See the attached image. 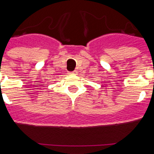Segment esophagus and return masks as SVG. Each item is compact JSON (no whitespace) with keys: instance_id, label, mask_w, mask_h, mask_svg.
<instances>
[{"instance_id":"esophagus-1","label":"esophagus","mask_w":154,"mask_h":154,"mask_svg":"<svg viewBox=\"0 0 154 154\" xmlns=\"http://www.w3.org/2000/svg\"><path fill=\"white\" fill-rule=\"evenodd\" d=\"M69 74H70V75H77V71L75 70V71H72V72H70Z\"/></svg>"}]
</instances>
